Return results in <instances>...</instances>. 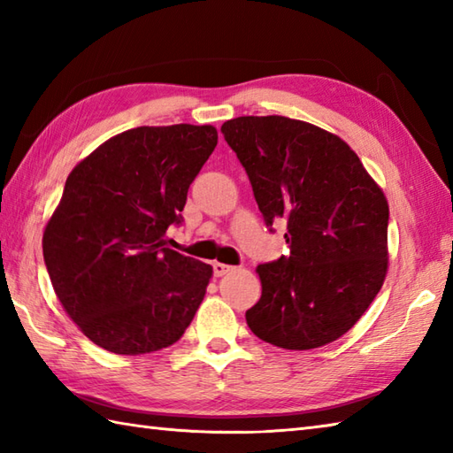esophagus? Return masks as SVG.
Here are the masks:
<instances>
[{
    "label": "esophagus",
    "instance_id": "1",
    "mask_svg": "<svg viewBox=\"0 0 453 453\" xmlns=\"http://www.w3.org/2000/svg\"><path fill=\"white\" fill-rule=\"evenodd\" d=\"M232 271H234V266L224 265V263H214V274L216 276H224V274L232 273Z\"/></svg>",
    "mask_w": 453,
    "mask_h": 453
}]
</instances>
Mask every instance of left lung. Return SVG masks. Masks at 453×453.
Here are the masks:
<instances>
[{
  "label": "left lung",
  "instance_id": "obj_1",
  "mask_svg": "<svg viewBox=\"0 0 453 453\" xmlns=\"http://www.w3.org/2000/svg\"><path fill=\"white\" fill-rule=\"evenodd\" d=\"M268 226L284 219L290 255L258 265L263 296L245 319L286 350L329 344L352 329L389 266V206L354 150L336 134L288 117L221 124Z\"/></svg>",
  "mask_w": 453,
  "mask_h": 453
}]
</instances>
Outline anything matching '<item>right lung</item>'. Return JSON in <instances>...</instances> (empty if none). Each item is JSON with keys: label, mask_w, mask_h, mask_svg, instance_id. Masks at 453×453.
<instances>
[{"label": "right lung", "mask_w": 453, "mask_h": 453, "mask_svg": "<svg viewBox=\"0 0 453 453\" xmlns=\"http://www.w3.org/2000/svg\"><path fill=\"white\" fill-rule=\"evenodd\" d=\"M218 143L210 124L117 134L67 175L46 221L44 263L67 317L101 349H167L204 300L211 266L167 247L187 192Z\"/></svg>", "instance_id": "obj_1"}]
</instances>
